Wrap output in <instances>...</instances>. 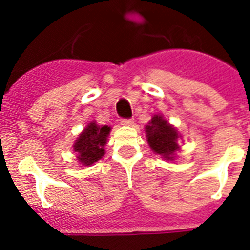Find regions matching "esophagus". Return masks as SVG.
<instances>
[{
	"instance_id": "obj_1",
	"label": "esophagus",
	"mask_w": 250,
	"mask_h": 250,
	"mask_svg": "<svg viewBox=\"0 0 250 250\" xmlns=\"http://www.w3.org/2000/svg\"><path fill=\"white\" fill-rule=\"evenodd\" d=\"M134 124V119H121V125L124 126H131Z\"/></svg>"
}]
</instances>
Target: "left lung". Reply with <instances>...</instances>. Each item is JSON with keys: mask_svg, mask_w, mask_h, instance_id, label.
Here are the masks:
<instances>
[{"mask_svg": "<svg viewBox=\"0 0 250 250\" xmlns=\"http://www.w3.org/2000/svg\"><path fill=\"white\" fill-rule=\"evenodd\" d=\"M147 143L156 154L163 155L165 159H173V154L179 149L176 139L178 132L167 120L155 115L145 127Z\"/></svg>", "mask_w": 250, "mask_h": 250, "instance_id": "8db88e82", "label": "left lung"}]
</instances>
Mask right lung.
I'll list each match as a JSON object with an SVG mask.
<instances>
[{
	"mask_svg": "<svg viewBox=\"0 0 250 250\" xmlns=\"http://www.w3.org/2000/svg\"><path fill=\"white\" fill-rule=\"evenodd\" d=\"M109 126H99L96 123H90L74 145L77 158L83 165H91L105 154L104 146L110 132Z\"/></svg>",
	"mask_w": 250,
	"mask_h": 250,
	"instance_id": "obj_1",
	"label": "right lung"
}]
</instances>
